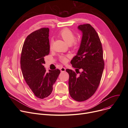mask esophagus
Instances as JSON below:
<instances>
[{
    "label": "esophagus",
    "instance_id": "esophagus-1",
    "mask_svg": "<svg viewBox=\"0 0 128 128\" xmlns=\"http://www.w3.org/2000/svg\"><path fill=\"white\" fill-rule=\"evenodd\" d=\"M60 70L61 72H64L66 70V69L65 68H61L60 69Z\"/></svg>",
    "mask_w": 128,
    "mask_h": 128
}]
</instances>
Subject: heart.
<instances>
[{
  "label": "heart",
  "mask_w": 128,
  "mask_h": 128,
  "mask_svg": "<svg viewBox=\"0 0 128 128\" xmlns=\"http://www.w3.org/2000/svg\"><path fill=\"white\" fill-rule=\"evenodd\" d=\"M59 35L62 38L64 41L72 47V48L76 49L80 46L81 44V40L80 39L75 40V35L71 30L68 28H64L60 31L59 33ZM53 40L52 39L50 44V48L51 49L53 47ZM68 56H60V62L63 63H66L68 62Z\"/></svg>",
  "instance_id": "heart-1"
}]
</instances>
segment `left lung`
Returning <instances> with one entry per match:
<instances>
[{
    "label": "left lung",
    "mask_w": 128,
    "mask_h": 128,
    "mask_svg": "<svg viewBox=\"0 0 128 128\" xmlns=\"http://www.w3.org/2000/svg\"><path fill=\"white\" fill-rule=\"evenodd\" d=\"M78 28L82 32V42L77 55L70 62L76 72L69 69L66 71L70 76V96L76 101L82 102L96 91L102 76L104 61L102 44L94 28L89 24L80 25Z\"/></svg>",
    "instance_id": "8db88e82"
}]
</instances>
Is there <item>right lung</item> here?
I'll return each instance as SVG.
<instances>
[{"label": "right lung", "instance_id": "obj_1", "mask_svg": "<svg viewBox=\"0 0 128 128\" xmlns=\"http://www.w3.org/2000/svg\"><path fill=\"white\" fill-rule=\"evenodd\" d=\"M48 28H42L26 37L22 50L21 68L23 77L34 95L43 99L51 94L60 74L58 69L46 72L44 57L50 52Z\"/></svg>", "mask_w": 128, "mask_h": 128}]
</instances>
